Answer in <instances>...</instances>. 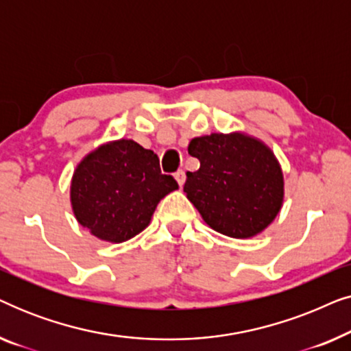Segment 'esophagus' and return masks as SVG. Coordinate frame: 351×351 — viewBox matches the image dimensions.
Here are the masks:
<instances>
[{
  "mask_svg": "<svg viewBox=\"0 0 351 351\" xmlns=\"http://www.w3.org/2000/svg\"><path fill=\"white\" fill-rule=\"evenodd\" d=\"M174 177H176V180H177V184H179L180 186L185 184V172L184 171H177L176 174H174Z\"/></svg>",
  "mask_w": 351,
  "mask_h": 351,
  "instance_id": "obj_1",
  "label": "esophagus"
}]
</instances>
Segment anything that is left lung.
Segmentation results:
<instances>
[{"mask_svg": "<svg viewBox=\"0 0 351 351\" xmlns=\"http://www.w3.org/2000/svg\"><path fill=\"white\" fill-rule=\"evenodd\" d=\"M199 169L184 191L206 223L230 238H252L270 225L285 198L280 162L265 143L241 132L191 138Z\"/></svg>", "mask_w": 351, "mask_h": 351, "instance_id": "obj_1", "label": "left lung"}]
</instances>
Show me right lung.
Returning <instances> with one entry per match:
<instances>
[{"label":"right lung","instance_id":"1","mask_svg":"<svg viewBox=\"0 0 351 351\" xmlns=\"http://www.w3.org/2000/svg\"><path fill=\"white\" fill-rule=\"evenodd\" d=\"M177 189L174 177L161 174L155 153L119 138L76 166L70 199L80 225L104 241L123 243L147 228L158 203Z\"/></svg>","mask_w":351,"mask_h":351}]
</instances>
